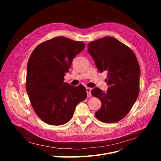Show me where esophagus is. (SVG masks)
<instances>
[{
	"label": "esophagus",
	"instance_id": "1",
	"mask_svg": "<svg viewBox=\"0 0 161 161\" xmlns=\"http://www.w3.org/2000/svg\"><path fill=\"white\" fill-rule=\"evenodd\" d=\"M91 88H86V94H87V96L88 97H91L92 94H91Z\"/></svg>",
	"mask_w": 161,
	"mask_h": 161
}]
</instances>
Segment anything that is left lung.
<instances>
[{"instance_id": "obj_1", "label": "left lung", "mask_w": 161, "mask_h": 161, "mask_svg": "<svg viewBox=\"0 0 161 161\" xmlns=\"http://www.w3.org/2000/svg\"><path fill=\"white\" fill-rule=\"evenodd\" d=\"M88 51L100 73H108L106 92L98 88L92 95L101 101L95 113L104 123L117 122L131 109L140 92V68L133 51L113 37H104L88 44Z\"/></svg>"}]
</instances>
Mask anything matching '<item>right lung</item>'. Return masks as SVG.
Listing matches in <instances>:
<instances>
[{"instance_id":"1","label":"right lung","mask_w":161,"mask_h":161,"mask_svg":"<svg viewBox=\"0 0 161 161\" xmlns=\"http://www.w3.org/2000/svg\"><path fill=\"white\" fill-rule=\"evenodd\" d=\"M85 47L82 41L60 36L34 50L27 69L26 90L37 115L45 123L60 125L69 121L76 106L86 98L85 86L64 82L73 59Z\"/></svg>"}]
</instances>
